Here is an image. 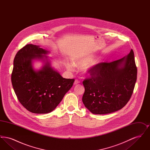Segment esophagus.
<instances>
[{
	"instance_id": "1",
	"label": "esophagus",
	"mask_w": 150,
	"mask_h": 150,
	"mask_svg": "<svg viewBox=\"0 0 150 150\" xmlns=\"http://www.w3.org/2000/svg\"><path fill=\"white\" fill-rule=\"evenodd\" d=\"M79 83H80V81L78 80H77V79H76L75 80V81H74V85H76V84H78Z\"/></svg>"
}]
</instances>
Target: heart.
<instances>
[{"instance_id":"heart-1","label":"heart","mask_w":150,"mask_h":150,"mask_svg":"<svg viewBox=\"0 0 150 150\" xmlns=\"http://www.w3.org/2000/svg\"><path fill=\"white\" fill-rule=\"evenodd\" d=\"M94 59V56L93 55H85V56H81L80 57H79L78 58H76L73 64L77 67H83L86 66L88 64L91 63V64L86 66V70L91 67L92 66H93L96 64H97L99 62L98 61H94L93 62ZM65 66L66 67L70 70H71L72 69V66L71 64L70 63H66L65 64Z\"/></svg>"}]
</instances>
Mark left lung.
<instances>
[{
    "instance_id": "1",
    "label": "left lung",
    "mask_w": 150,
    "mask_h": 150,
    "mask_svg": "<svg viewBox=\"0 0 150 150\" xmlns=\"http://www.w3.org/2000/svg\"><path fill=\"white\" fill-rule=\"evenodd\" d=\"M88 72L91 77L83 82L86 108L94 114L118 111L128 102L135 86L137 69L133 50L118 60L98 64Z\"/></svg>"
}]
</instances>
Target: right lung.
I'll use <instances>...</instances> for the list:
<instances>
[{
  "label": "right lung",
  "mask_w": 150,
  "mask_h": 150,
  "mask_svg": "<svg viewBox=\"0 0 150 150\" xmlns=\"http://www.w3.org/2000/svg\"><path fill=\"white\" fill-rule=\"evenodd\" d=\"M48 52L38 45L27 44L17 53L13 61L11 81L14 92L22 105L35 114L54 110L75 81L62 77L48 61L41 70H34L33 60L43 59L46 56L42 54Z\"/></svg>",
  "instance_id": "obj_1"
}]
</instances>
